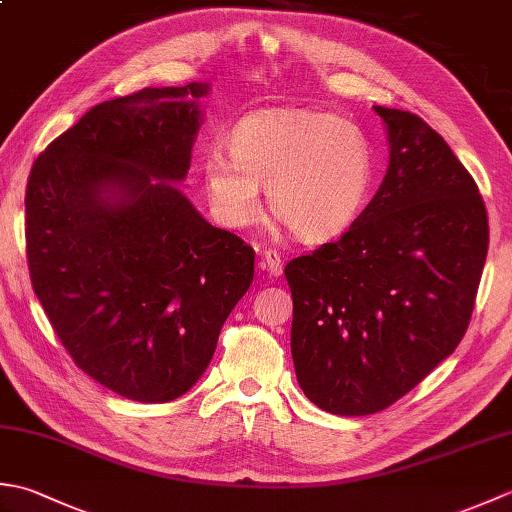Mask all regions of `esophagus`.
<instances>
[{
  "label": "esophagus",
  "instance_id": "obj_1",
  "mask_svg": "<svg viewBox=\"0 0 512 512\" xmlns=\"http://www.w3.org/2000/svg\"><path fill=\"white\" fill-rule=\"evenodd\" d=\"M262 268L273 277H279L281 273H284V264H281L279 253H275V250H266L262 257Z\"/></svg>",
  "mask_w": 512,
  "mask_h": 512
}]
</instances>
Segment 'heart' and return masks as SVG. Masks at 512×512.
Segmentation results:
<instances>
[{
	"label": "heart",
	"instance_id": "heart-1",
	"mask_svg": "<svg viewBox=\"0 0 512 512\" xmlns=\"http://www.w3.org/2000/svg\"><path fill=\"white\" fill-rule=\"evenodd\" d=\"M231 156L206 151L200 176L213 215L242 228L270 211L303 242L345 233L363 213L374 180V151L350 118L321 110L277 107L242 118L228 136Z\"/></svg>",
	"mask_w": 512,
	"mask_h": 512
}]
</instances>
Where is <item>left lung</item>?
I'll list each match as a JSON object with an SVG mask.
<instances>
[{
	"mask_svg": "<svg viewBox=\"0 0 512 512\" xmlns=\"http://www.w3.org/2000/svg\"><path fill=\"white\" fill-rule=\"evenodd\" d=\"M389 143L376 195L339 242L292 259L297 380L336 416L394 405L469 328L488 253L471 173L420 116L374 105Z\"/></svg>",
	"mask_w": 512,
	"mask_h": 512,
	"instance_id": "left-lung-1",
	"label": "left lung"
}]
</instances>
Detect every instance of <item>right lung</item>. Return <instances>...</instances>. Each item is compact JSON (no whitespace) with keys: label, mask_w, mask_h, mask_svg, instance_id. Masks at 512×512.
<instances>
[{"label":"right lung","mask_w":512,"mask_h":512,"mask_svg":"<svg viewBox=\"0 0 512 512\" xmlns=\"http://www.w3.org/2000/svg\"><path fill=\"white\" fill-rule=\"evenodd\" d=\"M209 92L193 81L96 105L28 178L35 295L74 363L129 400L187 394L253 284V248L178 187Z\"/></svg>","instance_id":"obj_1"}]
</instances>
